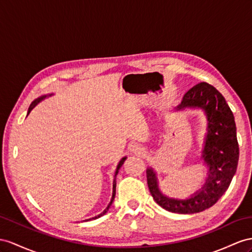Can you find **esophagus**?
I'll use <instances>...</instances> for the list:
<instances>
[{
    "label": "esophagus",
    "instance_id": "obj_1",
    "mask_svg": "<svg viewBox=\"0 0 252 252\" xmlns=\"http://www.w3.org/2000/svg\"><path fill=\"white\" fill-rule=\"evenodd\" d=\"M132 151L134 153H136V154H144L145 148L143 146H140V145H134L132 147Z\"/></svg>",
    "mask_w": 252,
    "mask_h": 252
}]
</instances>
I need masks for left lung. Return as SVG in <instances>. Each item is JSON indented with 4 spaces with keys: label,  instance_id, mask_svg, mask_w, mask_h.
I'll list each match as a JSON object with an SVG mask.
<instances>
[{
    "label": "left lung",
    "instance_id": "left-lung-1",
    "mask_svg": "<svg viewBox=\"0 0 252 252\" xmlns=\"http://www.w3.org/2000/svg\"><path fill=\"white\" fill-rule=\"evenodd\" d=\"M184 107H201L209 121L203 158L209 166V177L203 188L191 198L176 200L163 196L158 188L156 172L147 169L148 188L156 202L163 209L179 214H193L214 205L228 189L238 163V143L233 114L222 94L210 85L200 82L186 92L181 104Z\"/></svg>",
    "mask_w": 252,
    "mask_h": 252
}]
</instances>
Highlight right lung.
I'll return each instance as SVG.
<instances>
[{"mask_svg": "<svg viewBox=\"0 0 252 252\" xmlns=\"http://www.w3.org/2000/svg\"><path fill=\"white\" fill-rule=\"evenodd\" d=\"M51 95V94H50ZM46 96L47 95H43V96H41V98H38L37 100H35L33 103H32V104L30 105V107H29V112H28V115L30 114V112L32 111V109H33L36 105H37V103L38 102H40L42 99H44V98H46ZM126 159V158H122L121 160H120V162H119V164H118V166H117V169H116V172H115V179H114V188H113V196H112V200H111V202H109V204L107 205V208L104 210V212H103V213H101V214L100 215H98V216H95V217H94V218H90V219H96V218H99V217H101L102 215H104L105 214V213L107 212V210L109 209V206H111V204L113 203V201H114V198H115V195H116V177H117V175H118V171H119V169H120V167L122 166V165H124V163H125V160ZM87 220H89V219H87Z\"/></svg>", "mask_w": 252, "mask_h": 252, "instance_id": "obj_1", "label": "right lung"}]
</instances>
